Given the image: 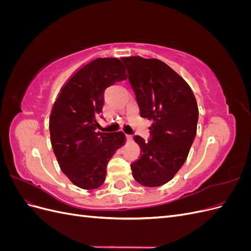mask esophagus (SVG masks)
<instances>
[{
  "label": "esophagus",
  "instance_id": "obj_1",
  "mask_svg": "<svg viewBox=\"0 0 251 251\" xmlns=\"http://www.w3.org/2000/svg\"><path fill=\"white\" fill-rule=\"evenodd\" d=\"M126 141L127 142L133 141V136L132 135H126Z\"/></svg>",
  "mask_w": 251,
  "mask_h": 251
}]
</instances>
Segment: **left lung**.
I'll return each mask as SVG.
<instances>
[{
    "instance_id": "8db88e82",
    "label": "left lung",
    "mask_w": 251,
    "mask_h": 251,
    "mask_svg": "<svg viewBox=\"0 0 251 251\" xmlns=\"http://www.w3.org/2000/svg\"><path fill=\"white\" fill-rule=\"evenodd\" d=\"M140 116L153 120L151 139L134 136L141 155L131 164L134 179L157 187L171 181L184 164L197 133L199 110L188 83L157 58L124 57Z\"/></svg>"
}]
</instances>
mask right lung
I'll use <instances>...</instances> for the list:
<instances>
[{"instance_id": "right-lung-1", "label": "right lung", "mask_w": 251, "mask_h": 251, "mask_svg": "<svg viewBox=\"0 0 251 251\" xmlns=\"http://www.w3.org/2000/svg\"><path fill=\"white\" fill-rule=\"evenodd\" d=\"M126 77L124 57H97L67 80L53 103L50 138L60 170L74 185L100 187L107 164L124 146V132L96 131V116L102 110L104 90Z\"/></svg>"}]
</instances>
